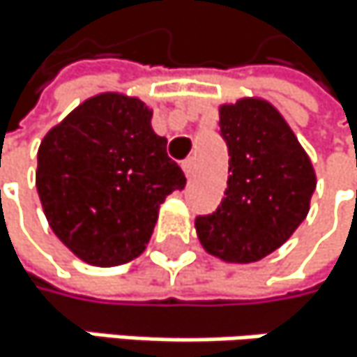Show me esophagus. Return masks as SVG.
Listing matches in <instances>:
<instances>
[{
	"label": "esophagus",
	"mask_w": 357,
	"mask_h": 357,
	"mask_svg": "<svg viewBox=\"0 0 357 357\" xmlns=\"http://www.w3.org/2000/svg\"><path fill=\"white\" fill-rule=\"evenodd\" d=\"M182 169H184L186 177H192V175H195V158H186V160L182 162Z\"/></svg>",
	"instance_id": "obj_1"
}]
</instances>
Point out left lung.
Listing matches in <instances>:
<instances>
[{"label": "left lung", "mask_w": 357, "mask_h": 357, "mask_svg": "<svg viewBox=\"0 0 357 357\" xmlns=\"http://www.w3.org/2000/svg\"><path fill=\"white\" fill-rule=\"evenodd\" d=\"M220 131L231 175L220 207L197 218V237L207 254L224 262H258L282 248L307 218L315 169L282 112L266 99L222 103Z\"/></svg>", "instance_id": "obj_1"}]
</instances>
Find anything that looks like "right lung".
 Returning a JSON list of instances; mask_svg holds the SVG:
<instances>
[{
  "mask_svg": "<svg viewBox=\"0 0 357 357\" xmlns=\"http://www.w3.org/2000/svg\"><path fill=\"white\" fill-rule=\"evenodd\" d=\"M150 120L142 99L99 93L40 144L36 186L46 220L63 245L93 266L137 258L160 205L186 184Z\"/></svg>",
  "mask_w": 357,
  "mask_h": 357,
  "instance_id": "add662e5",
  "label": "right lung"
}]
</instances>
